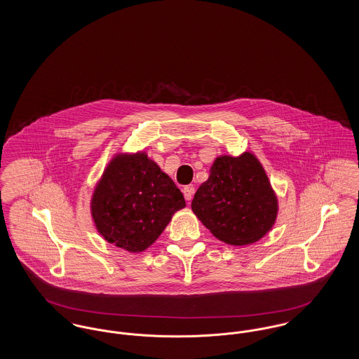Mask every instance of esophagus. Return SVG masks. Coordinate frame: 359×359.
<instances>
[{
    "mask_svg": "<svg viewBox=\"0 0 359 359\" xmlns=\"http://www.w3.org/2000/svg\"><path fill=\"white\" fill-rule=\"evenodd\" d=\"M194 191H195V188L192 187V186H187V187L183 188V194H184V198H186L187 202H191Z\"/></svg>",
    "mask_w": 359,
    "mask_h": 359,
    "instance_id": "obj_1",
    "label": "esophagus"
}]
</instances>
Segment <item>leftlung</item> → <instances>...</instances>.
Segmentation results:
<instances>
[{
	"label": "left lung",
	"instance_id": "obj_1",
	"mask_svg": "<svg viewBox=\"0 0 359 359\" xmlns=\"http://www.w3.org/2000/svg\"><path fill=\"white\" fill-rule=\"evenodd\" d=\"M191 207L214 237L234 246L262 238L277 217V198L268 176L249 152L218 157Z\"/></svg>",
	"mask_w": 359,
	"mask_h": 359
}]
</instances>
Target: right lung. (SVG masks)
Masks as SVG:
<instances>
[{
    "label": "right lung",
    "instance_id": "right-lung-1",
    "mask_svg": "<svg viewBox=\"0 0 359 359\" xmlns=\"http://www.w3.org/2000/svg\"><path fill=\"white\" fill-rule=\"evenodd\" d=\"M183 207L180 189L145 154L114 157L91 199L100 234L132 253L151 246Z\"/></svg>",
    "mask_w": 359,
    "mask_h": 359
}]
</instances>
